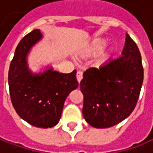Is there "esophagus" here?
<instances>
[{
  "label": "esophagus",
  "instance_id": "34e87169",
  "mask_svg": "<svg viewBox=\"0 0 153 153\" xmlns=\"http://www.w3.org/2000/svg\"><path fill=\"white\" fill-rule=\"evenodd\" d=\"M82 78V73L81 72V71H77V73H76V79H77V82H81Z\"/></svg>",
  "mask_w": 153,
  "mask_h": 153
}]
</instances>
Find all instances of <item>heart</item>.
I'll return each instance as SVG.
<instances>
[{
	"label": "heart",
	"instance_id": "heart-1",
	"mask_svg": "<svg viewBox=\"0 0 153 153\" xmlns=\"http://www.w3.org/2000/svg\"><path fill=\"white\" fill-rule=\"evenodd\" d=\"M107 45V42L105 40H97V41H94L92 42L90 46L88 47V53L91 54V55H97L99 53H101L104 48L106 47ZM111 57V54L108 53V52H104L102 53L100 56H99V58H98V62L100 63H104L106 62L107 61L110 59Z\"/></svg>",
	"mask_w": 153,
	"mask_h": 153
}]
</instances>
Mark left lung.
Wrapping results in <instances>:
<instances>
[{"instance_id":"1","label":"left lung","mask_w":153,"mask_h":153,"mask_svg":"<svg viewBox=\"0 0 153 153\" xmlns=\"http://www.w3.org/2000/svg\"><path fill=\"white\" fill-rule=\"evenodd\" d=\"M80 82L82 115L95 128H109L125 120L135 109L144 79L139 49L126 33L120 57L100 68L84 71Z\"/></svg>"}]
</instances>
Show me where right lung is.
I'll return each mask as SVG.
<instances>
[{
  "mask_svg": "<svg viewBox=\"0 0 153 153\" xmlns=\"http://www.w3.org/2000/svg\"><path fill=\"white\" fill-rule=\"evenodd\" d=\"M34 29L17 45L8 71V87L16 113L31 126L50 128L58 124L69 94L78 87L76 71L64 74L46 66L33 72L27 62L32 48L42 39Z\"/></svg>",
  "mask_w": 153,
  "mask_h": 153,
  "instance_id": "1",
  "label": "right lung"
}]
</instances>
